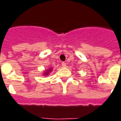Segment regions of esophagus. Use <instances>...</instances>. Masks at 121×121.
I'll use <instances>...</instances> for the list:
<instances>
[{
  "label": "esophagus",
  "instance_id": "esophagus-1",
  "mask_svg": "<svg viewBox=\"0 0 121 121\" xmlns=\"http://www.w3.org/2000/svg\"><path fill=\"white\" fill-rule=\"evenodd\" d=\"M62 66H63V67H66V66H67V64H66L65 62H62Z\"/></svg>",
  "mask_w": 121,
  "mask_h": 121
}]
</instances>
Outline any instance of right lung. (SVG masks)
I'll list each match as a JSON object with an SVG mask.
<instances>
[{"mask_svg": "<svg viewBox=\"0 0 121 121\" xmlns=\"http://www.w3.org/2000/svg\"><path fill=\"white\" fill-rule=\"evenodd\" d=\"M50 71H51V69H49V70H47V71H46V72L45 73V75H48V74L49 73V72Z\"/></svg>", "mask_w": 121, "mask_h": 121, "instance_id": "1", "label": "right lung"}]
</instances>
